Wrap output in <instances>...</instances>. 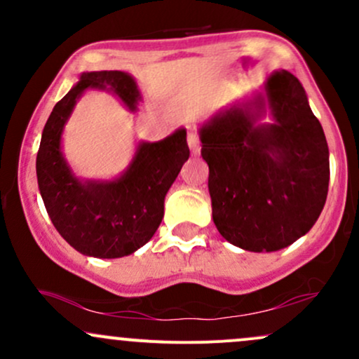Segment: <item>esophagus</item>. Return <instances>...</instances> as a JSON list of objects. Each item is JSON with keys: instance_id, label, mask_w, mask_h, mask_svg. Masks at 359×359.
<instances>
[{"instance_id": "34e87169", "label": "esophagus", "mask_w": 359, "mask_h": 359, "mask_svg": "<svg viewBox=\"0 0 359 359\" xmlns=\"http://www.w3.org/2000/svg\"><path fill=\"white\" fill-rule=\"evenodd\" d=\"M187 143L189 148L194 155H197L201 151V142H199V135H197L196 128H189V133H187Z\"/></svg>"}]
</instances>
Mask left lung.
<instances>
[{"label":"left lung","mask_w":359,"mask_h":359,"mask_svg":"<svg viewBox=\"0 0 359 359\" xmlns=\"http://www.w3.org/2000/svg\"><path fill=\"white\" fill-rule=\"evenodd\" d=\"M266 109L274 121L258 123ZM199 137L212 219L226 241L277 251L316 224L327 197L329 148L294 74L271 72L265 94L219 111Z\"/></svg>","instance_id":"left-lung-1"}]
</instances>
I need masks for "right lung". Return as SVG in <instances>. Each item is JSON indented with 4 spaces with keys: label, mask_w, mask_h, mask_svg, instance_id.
<instances>
[{
    "label": "right lung",
    "mask_w": 359,
    "mask_h": 359,
    "mask_svg": "<svg viewBox=\"0 0 359 359\" xmlns=\"http://www.w3.org/2000/svg\"><path fill=\"white\" fill-rule=\"evenodd\" d=\"M109 88L130 111L140 90L121 71L84 72L53 106L36 154V179L50 221L72 248L88 257L121 258L151 240L163 217V201L189 158L187 131L177 130L160 142H142L119 179L100 182L72 174L60 150L64 125L86 89Z\"/></svg>",
    "instance_id": "obj_1"
}]
</instances>
